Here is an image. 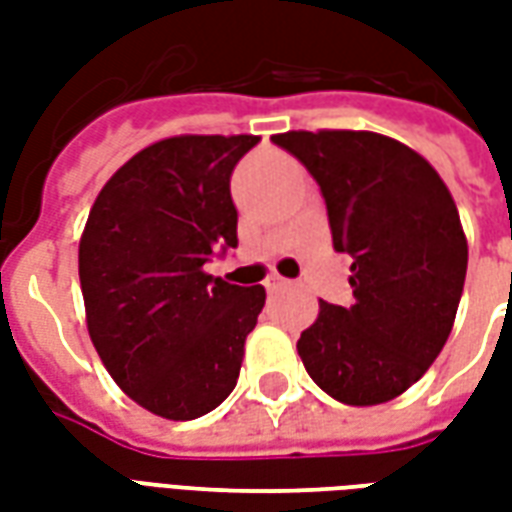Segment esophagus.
I'll return each mask as SVG.
<instances>
[{"label": "esophagus", "instance_id": "34e87169", "mask_svg": "<svg viewBox=\"0 0 512 512\" xmlns=\"http://www.w3.org/2000/svg\"><path fill=\"white\" fill-rule=\"evenodd\" d=\"M263 285H266L268 293H274V290L288 288V279H282V277H279V274H268L266 282H263Z\"/></svg>", "mask_w": 512, "mask_h": 512}]
</instances>
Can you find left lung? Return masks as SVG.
<instances>
[{"label":"left lung","instance_id":"obj_1","mask_svg":"<svg viewBox=\"0 0 512 512\" xmlns=\"http://www.w3.org/2000/svg\"><path fill=\"white\" fill-rule=\"evenodd\" d=\"M274 145L318 180L337 252H348L354 304L321 301L299 356L326 395L378 406L417 384L447 343L469 246L439 172L373 131H288Z\"/></svg>","mask_w":512,"mask_h":512}]
</instances>
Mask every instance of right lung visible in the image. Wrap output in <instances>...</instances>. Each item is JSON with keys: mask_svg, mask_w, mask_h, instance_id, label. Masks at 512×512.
<instances>
[{"mask_svg": "<svg viewBox=\"0 0 512 512\" xmlns=\"http://www.w3.org/2000/svg\"><path fill=\"white\" fill-rule=\"evenodd\" d=\"M260 136H169L128 158L95 197L82 241L87 332L115 384L158 417L197 419L230 395L266 304L202 266L238 246L235 164Z\"/></svg>", "mask_w": 512, "mask_h": 512, "instance_id": "right-lung-1", "label": "right lung"}]
</instances>
